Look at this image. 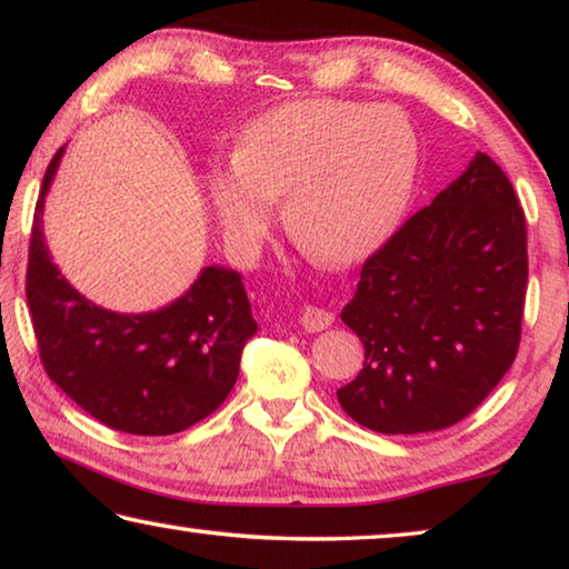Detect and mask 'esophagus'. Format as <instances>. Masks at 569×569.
<instances>
[{"label":"esophagus","instance_id":"esophagus-1","mask_svg":"<svg viewBox=\"0 0 569 569\" xmlns=\"http://www.w3.org/2000/svg\"><path fill=\"white\" fill-rule=\"evenodd\" d=\"M300 322H302L305 330H310V333H318V330H326L330 322H333V312L315 308V305H308V308H305L302 315H300Z\"/></svg>","mask_w":569,"mask_h":569}]
</instances>
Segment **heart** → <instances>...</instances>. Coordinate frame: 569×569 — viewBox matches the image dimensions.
I'll use <instances>...</instances> for the list:
<instances>
[{"mask_svg": "<svg viewBox=\"0 0 569 569\" xmlns=\"http://www.w3.org/2000/svg\"><path fill=\"white\" fill-rule=\"evenodd\" d=\"M417 142L397 111L348 101H295L261 113L236 162L213 170L211 198L236 247H254L284 196V223L322 264L371 257L409 203Z\"/></svg>", "mask_w": 569, "mask_h": 569, "instance_id": "obj_1", "label": "heart"}]
</instances>
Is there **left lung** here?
<instances>
[{
	"label": "left lung",
	"mask_w": 569,
	"mask_h": 569,
	"mask_svg": "<svg viewBox=\"0 0 569 569\" xmlns=\"http://www.w3.org/2000/svg\"><path fill=\"white\" fill-rule=\"evenodd\" d=\"M527 279L519 198L478 152L363 261L340 312L366 353L361 373L338 389L346 415L381 435L466 419L517 358Z\"/></svg>",
	"instance_id": "1"
}]
</instances>
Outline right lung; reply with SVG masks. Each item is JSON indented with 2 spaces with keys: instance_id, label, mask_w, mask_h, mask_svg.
Wrapping results in <instances>:
<instances>
[{
  "instance_id": "add662e5",
  "label": "right lung",
  "mask_w": 569,
  "mask_h": 569,
  "mask_svg": "<svg viewBox=\"0 0 569 569\" xmlns=\"http://www.w3.org/2000/svg\"><path fill=\"white\" fill-rule=\"evenodd\" d=\"M63 147L48 164L34 206L28 308L42 369L83 412L129 435H174L213 415L239 379L257 333L241 274L206 267L168 308L144 315L103 310L76 292L42 239V206Z\"/></svg>"
}]
</instances>
